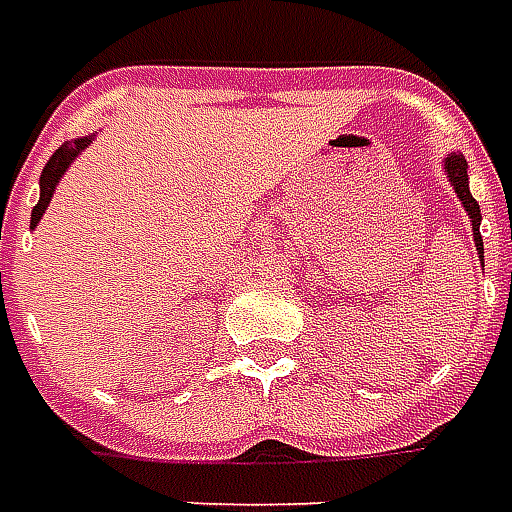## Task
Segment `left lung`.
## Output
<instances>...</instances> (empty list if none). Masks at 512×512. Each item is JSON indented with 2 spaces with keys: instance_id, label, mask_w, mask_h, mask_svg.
<instances>
[{
  "instance_id": "1",
  "label": "left lung",
  "mask_w": 512,
  "mask_h": 512,
  "mask_svg": "<svg viewBox=\"0 0 512 512\" xmlns=\"http://www.w3.org/2000/svg\"><path fill=\"white\" fill-rule=\"evenodd\" d=\"M444 173L449 176V181H452V187H455V192H458L460 204L466 206V212H469L471 217V231H474V245H477V253H480V262H482V237H480V204L471 198L469 192V173H466V159H463V154H449L447 159H444Z\"/></svg>"
}]
</instances>
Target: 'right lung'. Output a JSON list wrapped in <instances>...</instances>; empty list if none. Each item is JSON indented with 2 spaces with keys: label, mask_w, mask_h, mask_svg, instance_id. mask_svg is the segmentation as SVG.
Returning a JSON list of instances; mask_svg holds the SVG:
<instances>
[{
  "label": "right lung",
  "mask_w": 512,
  "mask_h": 512,
  "mask_svg": "<svg viewBox=\"0 0 512 512\" xmlns=\"http://www.w3.org/2000/svg\"><path fill=\"white\" fill-rule=\"evenodd\" d=\"M90 140H93V137L68 140V143H63V146L57 148L52 157H49V162H46V168H43L41 173V201H38L35 209H32V220H30L32 228L41 223L43 212H46V206H49V201H52L54 190H57V181L63 179V173L68 170V165H71V162H74V159L90 146Z\"/></svg>",
  "instance_id": "add662e5"
}]
</instances>
